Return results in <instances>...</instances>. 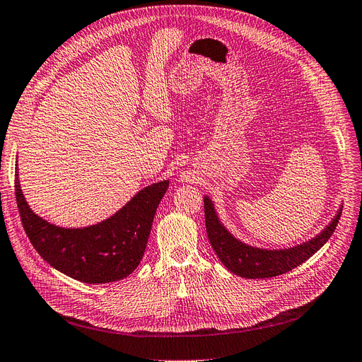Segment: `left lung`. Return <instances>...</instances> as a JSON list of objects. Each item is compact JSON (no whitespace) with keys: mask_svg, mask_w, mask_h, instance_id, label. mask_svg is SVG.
Returning <instances> with one entry per match:
<instances>
[{"mask_svg":"<svg viewBox=\"0 0 362 362\" xmlns=\"http://www.w3.org/2000/svg\"><path fill=\"white\" fill-rule=\"evenodd\" d=\"M204 221L209 242L219 261L228 271L245 279H271L299 267L318 252L336 230L341 206L336 216L318 235L308 242L287 249H262L235 238L219 221L214 202L204 196Z\"/></svg>","mask_w":362,"mask_h":362,"instance_id":"obj_1","label":"left lung"}]
</instances>
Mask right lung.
Listing matches in <instances>:
<instances>
[{
    "label": "right lung",
    "instance_id": "1",
    "mask_svg": "<svg viewBox=\"0 0 362 362\" xmlns=\"http://www.w3.org/2000/svg\"><path fill=\"white\" fill-rule=\"evenodd\" d=\"M168 187V180L154 182L110 218L83 228H64L49 223L29 208L16 163L17 208L32 246L51 267L88 284L122 280L140 265L154 214Z\"/></svg>",
    "mask_w": 362,
    "mask_h": 362
}]
</instances>
